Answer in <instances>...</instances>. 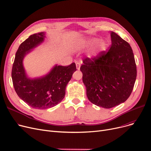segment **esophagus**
Segmentation results:
<instances>
[{
    "instance_id": "esophagus-1",
    "label": "esophagus",
    "mask_w": 151,
    "mask_h": 151,
    "mask_svg": "<svg viewBox=\"0 0 151 151\" xmlns=\"http://www.w3.org/2000/svg\"><path fill=\"white\" fill-rule=\"evenodd\" d=\"M76 68H77V70H79L80 69V68H81V63H79V62H77L76 63Z\"/></svg>"
}]
</instances>
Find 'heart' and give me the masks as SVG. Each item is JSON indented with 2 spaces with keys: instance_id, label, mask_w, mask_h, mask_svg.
I'll use <instances>...</instances> for the list:
<instances>
[{
  "instance_id": "1",
  "label": "heart",
  "mask_w": 151,
  "mask_h": 151,
  "mask_svg": "<svg viewBox=\"0 0 151 151\" xmlns=\"http://www.w3.org/2000/svg\"><path fill=\"white\" fill-rule=\"evenodd\" d=\"M80 45L82 47H89L95 45L90 53L91 56H96L99 53L105 51L108 46V43L105 40H100L99 38H92L83 40L81 42Z\"/></svg>"
}]
</instances>
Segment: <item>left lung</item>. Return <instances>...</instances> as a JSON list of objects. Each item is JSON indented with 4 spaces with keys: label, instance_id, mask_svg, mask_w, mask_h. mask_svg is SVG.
Returning <instances> with one entry per match:
<instances>
[{
    "label": "left lung",
    "instance_id": "8db88e82",
    "mask_svg": "<svg viewBox=\"0 0 151 151\" xmlns=\"http://www.w3.org/2000/svg\"><path fill=\"white\" fill-rule=\"evenodd\" d=\"M111 45L93 58H86L81 67L87 96L96 106L110 108L130 96L137 76L133 52L129 44L113 32Z\"/></svg>",
    "mask_w": 151,
    "mask_h": 151
}]
</instances>
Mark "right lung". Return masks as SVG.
I'll list each match as a JSON object with an SVG mask.
<instances>
[{
    "mask_svg": "<svg viewBox=\"0 0 151 151\" xmlns=\"http://www.w3.org/2000/svg\"><path fill=\"white\" fill-rule=\"evenodd\" d=\"M45 33L30 35L20 45L12 70L13 85L18 96L29 106L46 109L56 106L64 99L65 87L76 70L74 63L68 66L56 65L46 76L29 79L26 74L23 60L27 54L43 42Z\"/></svg>",
    "mask_w": 151,
    "mask_h": 151,
    "instance_id": "add662e5",
    "label": "right lung"
}]
</instances>
